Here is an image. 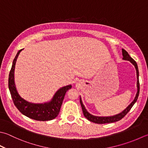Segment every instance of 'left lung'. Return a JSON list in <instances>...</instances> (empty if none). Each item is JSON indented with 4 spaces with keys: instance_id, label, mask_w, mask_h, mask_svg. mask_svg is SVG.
I'll return each mask as SVG.
<instances>
[{
    "instance_id": "8db88e82",
    "label": "left lung",
    "mask_w": 148,
    "mask_h": 148,
    "mask_svg": "<svg viewBox=\"0 0 148 148\" xmlns=\"http://www.w3.org/2000/svg\"><path fill=\"white\" fill-rule=\"evenodd\" d=\"M122 53H123V60H126V61H129V62L132 63L133 65H134L135 70H136V73H137V93H136L135 97L134 99L133 100L132 102L130 104V105L126 107V108L124 110L123 112H120L119 114H117L114 115H111V116H96V115H94L91 114L90 113H89L87 110L86 109L85 105H83V101L82 99V97L80 96V104L81 106H82V110L83 112V115L87 119L91 122H93L94 123L97 124H105V123H114L117 122L118 121H120L121 119H123L125 115L128 114V112L131 110L132 106L134 105V104L137 101L138 95H139V90H140V85H139V80H138V77H139V72H138V66L137 63H136L135 61L132 58V57H130L128 53L124 50V49H122Z\"/></svg>"
}]
</instances>
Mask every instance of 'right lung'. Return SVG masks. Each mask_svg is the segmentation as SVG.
I'll return each mask as SVG.
<instances>
[{
    "mask_svg": "<svg viewBox=\"0 0 148 148\" xmlns=\"http://www.w3.org/2000/svg\"><path fill=\"white\" fill-rule=\"evenodd\" d=\"M18 51L13 60L9 74L8 87L13 103L17 109L23 115L36 121H45L53 120L58 115L66 92L72 88L71 85L64 86L55 92L51 100L42 103H31L20 96L17 91L14 83V68L20 52Z\"/></svg>",
    "mask_w": 148,
    "mask_h": 148,
    "instance_id": "add662e5",
    "label": "right lung"
}]
</instances>
